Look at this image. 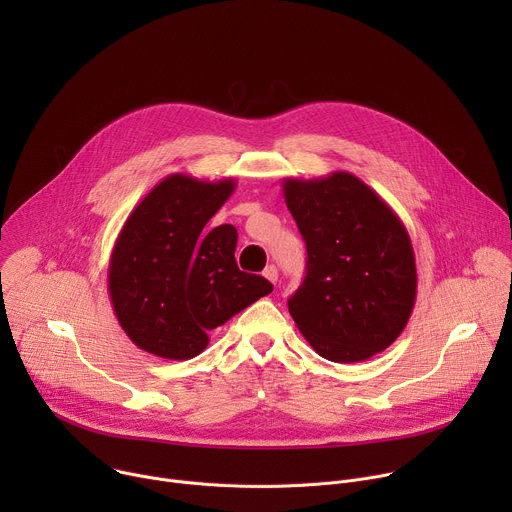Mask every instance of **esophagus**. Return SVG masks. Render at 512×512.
<instances>
[{
	"label": "esophagus",
	"instance_id": "34e87169",
	"mask_svg": "<svg viewBox=\"0 0 512 512\" xmlns=\"http://www.w3.org/2000/svg\"><path fill=\"white\" fill-rule=\"evenodd\" d=\"M263 275H265L271 283H277L279 273H277V267H275V265H267V267H265V271H263Z\"/></svg>",
	"mask_w": 512,
	"mask_h": 512
}]
</instances>
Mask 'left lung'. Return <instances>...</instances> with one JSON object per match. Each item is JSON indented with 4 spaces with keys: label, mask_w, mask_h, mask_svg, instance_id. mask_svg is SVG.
Instances as JSON below:
<instances>
[{
    "label": "left lung",
    "mask_w": 512,
    "mask_h": 512,
    "mask_svg": "<svg viewBox=\"0 0 512 512\" xmlns=\"http://www.w3.org/2000/svg\"><path fill=\"white\" fill-rule=\"evenodd\" d=\"M285 204L306 241V279L289 314L332 362H360L391 346L409 322L417 269L395 210L350 172L283 180Z\"/></svg>",
    "instance_id": "left-lung-1"
}]
</instances>
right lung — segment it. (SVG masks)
Wrapping results in <instances>:
<instances>
[{
    "label": "right lung",
    "instance_id": "right-lung-1",
    "mask_svg": "<svg viewBox=\"0 0 512 512\" xmlns=\"http://www.w3.org/2000/svg\"><path fill=\"white\" fill-rule=\"evenodd\" d=\"M237 182L170 174L131 210L109 259L113 312L129 340L168 360L198 356L208 332L271 294L237 267V229H206Z\"/></svg>",
    "mask_w": 512,
    "mask_h": 512
}]
</instances>
